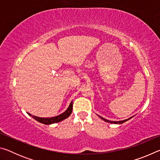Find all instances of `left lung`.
Here are the masks:
<instances>
[{
	"mask_svg": "<svg viewBox=\"0 0 160 160\" xmlns=\"http://www.w3.org/2000/svg\"><path fill=\"white\" fill-rule=\"evenodd\" d=\"M99 118H101L102 119V120H104V121H106V122H108V123H114V124H121V123H124V122H126V121H128L129 119L132 118V117H133V116H132V117H130L129 118H127V119H126V120H123V121H112L107 120V119L104 118L102 117V116H99Z\"/></svg>",
	"mask_w": 160,
	"mask_h": 160,
	"instance_id": "left-lung-1",
	"label": "left lung"
}]
</instances>
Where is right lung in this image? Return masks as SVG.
<instances>
[{"label":"right lung","mask_w":160,"mask_h":160,"mask_svg":"<svg viewBox=\"0 0 160 160\" xmlns=\"http://www.w3.org/2000/svg\"><path fill=\"white\" fill-rule=\"evenodd\" d=\"M72 110V101L70 102L69 107H68V109L65 111L63 113H61L60 115L54 116V117L42 118V117H38V116L32 115L31 113H28L29 116H32V118H34L35 120L39 121V122L46 124V125H50V124H52V123L61 122V121H63V120H64V119L67 118L70 114H71Z\"/></svg>","instance_id":"right-lung-1"}]
</instances>
